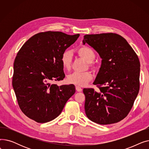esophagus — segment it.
Instances as JSON below:
<instances>
[{
  "instance_id": "1",
  "label": "esophagus",
  "mask_w": 149,
  "mask_h": 149,
  "mask_svg": "<svg viewBox=\"0 0 149 149\" xmlns=\"http://www.w3.org/2000/svg\"><path fill=\"white\" fill-rule=\"evenodd\" d=\"M75 89H76V91H78V92H81L82 91V89L81 87L80 86H76L75 87Z\"/></svg>"
}]
</instances>
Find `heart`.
Returning a JSON list of instances; mask_svg holds the SVG:
<instances>
[{
	"label": "heart",
	"mask_w": 149,
	"mask_h": 149,
	"mask_svg": "<svg viewBox=\"0 0 149 149\" xmlns=\"http://www.w3.org/2000/svg\"><path fill=\"white\" fill-rule=\"evenodd\" d=\"M79 56L83 58L89 63V66H92L91 63L95 58V54L93 49L88 46H82L77 51ZM72 54L69 51L63 52L61 57V63L64 69L69 70L71 67ZM93 78L92 74L89 72H74L67 77V81L69 83L83 86L88 84Z\"/></svg>",
	"instance_id": "obj_1"
}]
</instances>
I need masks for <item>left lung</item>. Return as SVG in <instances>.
Here are the masks:
<instances>
[{
	"label": "left lung",
	"mask_w": 149,
	"mask_h": 149,
	"mask_svg": "<svg viewBox=\"0 0 149 149\" xmlns=\"http://www.w3.org/2000/svg\"><path fill=\"white\" fill-rule=\"evenodd\" d=\"M102 59L93 84L100 91L83 89L88 118L99 124L118 123L128 115L139 90L140 63L127 40L115 33L85 35Z\"/></svg>",
	"instance_id": "obj_1"
}]
</instances>
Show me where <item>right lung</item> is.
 <instances>
[{"label":"right lung","mask_w":149,"mask_h":149,"mask_svg":"<svg viewBox=\"0 0 149 149\" xmlns=\"http://www.w3.org/2000/svg\"><path fill=\"white\" fill-rule=\"evenodd\" d=\"M80 34L46 31L31 37L14 62L13 87L22 112L30 119L45 123L61 113L75 92L74 84H51L65 77L61 55Z\"/></svg>","instance_id":"obj_1"}]
</instances>
